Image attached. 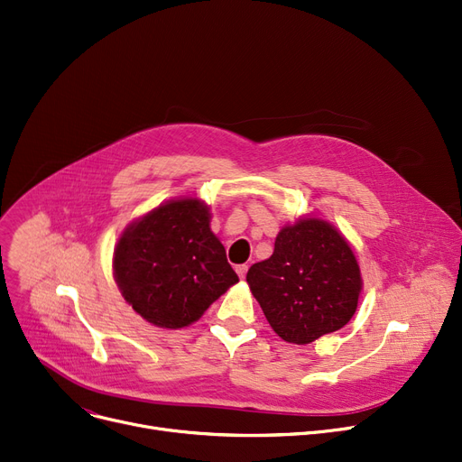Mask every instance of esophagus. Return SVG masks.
<instances>
[{
    "mask_svg": "<svg viewBox=\"0 0 462 462\" xmlns=\"http://www.w3.org/2000/svg\"><path fill=\"white\" fill-rule=\"evenodd\" d=\"M247 269H249V267H247V265H245V263H243V265H237V267H236V273L239 274V279H245V274H247Z\"/></svg>",
    "mask_w": 462,
    "mask_h": 462,
    "instance_id": "obj_1",
    "label": "esophagus"
}]
</instances>
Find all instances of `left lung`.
Wrapping results in <instances>:
<instances>
[{
	"mask_svg": "<svg viewBox=\"0 0 462 462\" xmlns=\"http://www.w3.org/2000/svg\"><path fill=\"white\" fill-rule=\"evenodd\" d=\"M247 282L271 328L297 346L346 327L362 291L349 241L319 217L282 226L273 254L249 269Z\"/></svg>",
	"mask_w": 462,
	"mask_h": 462,
	"instance_id": "1",
	"label": "left lung"
}]
</instances>
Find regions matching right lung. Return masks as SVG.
<instances>
[{"label": "right lung", "mask_w": 462, "mask_h": 462, "mask_svg": "<svg viewBox=\"0 0 462 462\" xmlns=\"http://www.w3.org/2000/svg\"><path fill=\"white\" fill-rule=\"evenodd\" d=\"M209 219L204 200L181 197L150 209L120 234L113 253L115 282L148 323L189 327L239 282Z\"/></svg>", "instance_id": "right-lung-1"}]
</instances>
